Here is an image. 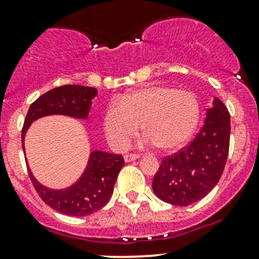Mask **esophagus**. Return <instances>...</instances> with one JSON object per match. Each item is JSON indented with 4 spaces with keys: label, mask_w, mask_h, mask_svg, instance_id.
<instances>
[{
    "label": "esophagus",
    "mask_w": 259,
    "mask_h": 259,
    "mask_svg": "<svg viewBox=\"0 0 259 259\" xmlns=\"http://www.w3.org/2000/svg\"><path fill=\"white\" fill-rule=\"evenodd\" d=\"M140 155L137 154V153H127V154L124 155V159L125 162H133V160L138 159Z\"/></svg>",
    "instance_id": "1"
}]
</instances>
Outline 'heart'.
Here are the masks:
<instances>
[{
	"mask_svg": "<svg viewBox=\"0 0 259 259\" xmlns=\"http://www.w3.org/2000/svg\"><path fill=\"white\" fill-rule=\"evenodd\" d=\"M200 117L196 95L187 90L154 84L135 90L110 104L102 116V127L110 144L125 149L142 125L148 143L173 150L191 138Z\"/></svg>",
	"mask_w": 259,
	"mask_h": 259,
	"instance_id": "b5f03b06",
	"label": "heart"
}]
</instances>
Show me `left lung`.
<instances>
[{
    "mask_svg": "<svg viewBox=\"0 0 259 259\" xmlns=\"http://www.w3.org/2000/svg\"><path fill=\"white\" fill-rule=\"evenodd\" d=\"M229 143L230 114L215 99L196 137L175 154L162 158L153 180L157 197L176 206H188L204 199L224 172Z\"/></svg>",
    "mask_w": 259,
    "mask_h": 259,
    "instance_id": "8db88e82",
    "label": "left lung"
}]
</instances>
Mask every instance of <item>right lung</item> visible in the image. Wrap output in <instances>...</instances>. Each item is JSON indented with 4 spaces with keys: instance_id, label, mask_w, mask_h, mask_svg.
I'll list each match as a JSON object with an SVG mask.
<instances>
[{
    "instance_id": "add662e5",
    "label": "right lung",
    "mask_w": 259,
    "mask_h": 259,
    "mask_svg": "<svg viewBox=\"0 0 259 259\" xmlns=\"http://www.w3.org/2000/svg\"><path fill=\"white\" fill-rule=\"evenodd\" d=\"M96 95V89L79 84H64L41 95L30 105L22 126V140L30 124L41 116L62 114L86 119L92 99ZM124 163L121 154L92 152L89 165L78 182L60 191L49 190L40 185L32 177L30 169L29 177L40 199L55 211L69 217H87L99 211L110 201L117 175Z\"/></svg>"
}]
</instances>
